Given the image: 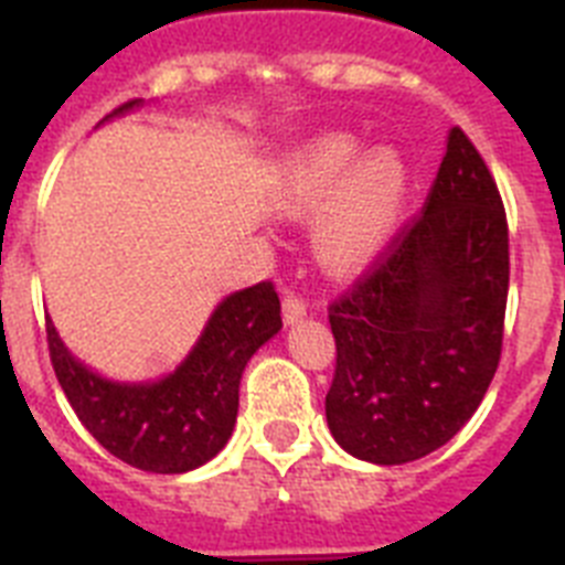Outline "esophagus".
Returning <instances> with one entry per match:
<instances>
[{"label": "esophagus", "instance_id": "obj_1", "mask_svg": "<svg viewBox=\"0 0 565 565\" xmlns=\"http://www.w3.org/2000/svg\"><path fill=\"white\" fill-rule=\"evenodd\" d=\"M308 313V306H306V299H299V297H286V302H282V317H286V326H297L299 319L306 317Z\"/></svg>", "mask_w": 565, "mask_h": 565}]
</instances>
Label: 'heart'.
I'll return each mask as SVG.
<instances>
[{
    "label": "heart",
    "mask_w": 565,
    "mask_h": 565,
    "mask_svg": "<svg viewBox=\"0 0 565 565\" xmlns=\"http://www.w3.org/2000/svg\"><path fill=\"white\" fill-rule=\"evenodd\" d=\"M411 192V167L393 147L364 152L351 135H326L299 154L279 206L308 214L326 205L313 226V248L328 268H353L387 246Z\"/></svg>",
    "instance_id": "b5f03b06"
}]
</instances>
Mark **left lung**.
<instances>
[{
	"label": "left lung",
	"mask_w": 565,
	"mask_h": 565,
	"mask_svg": "<svg viewBox=\"0 0 565 565\" xmlns=\"http://www.w3.org/2000/svg\"><path fill=\"white\" fill-rule=\"evenodd\" d=\"M507 291L501 194L452 127L422 217L328 308L337 373L326 416L339 447L396 467L450 441L498 371Z\"/></svg>",
	"instance_id": "8db88e82"
}]
</instances>
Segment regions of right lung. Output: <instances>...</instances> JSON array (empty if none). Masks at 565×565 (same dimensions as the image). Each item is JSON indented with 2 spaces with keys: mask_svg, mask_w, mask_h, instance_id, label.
<instances>
[{
  "mask_svg": "<svg viewBox=\"0 0 565 565\" xmlns=\"http://www.w3.org/2000/svg\"><path fill=\"white\" fill-rule=\"evenodd\" d=\"M141 104L135 98L104 121ZM279 328L277 291L271 282H257L223 297L183 362L152 382H118L87 367L70 353L50 317L47 344L70 407L109 456L143 472L181 476L226 447L237 422L243 371Z\"/></svg>",
  "mask_w": 565,
  "mask_h": 565,
  "instance_id": "obj_1",
  "label": "right lung"
}]
</instances>
